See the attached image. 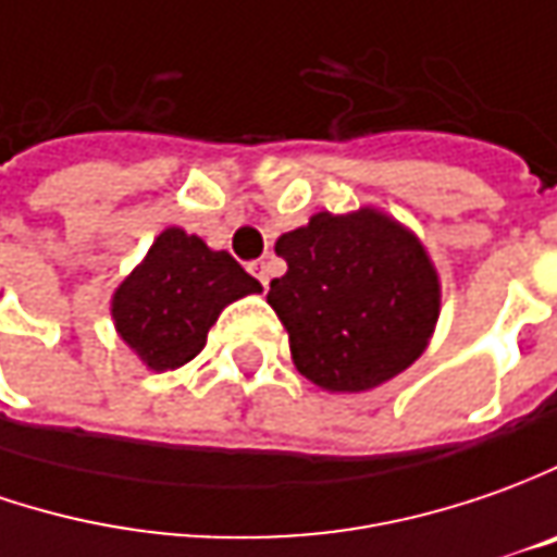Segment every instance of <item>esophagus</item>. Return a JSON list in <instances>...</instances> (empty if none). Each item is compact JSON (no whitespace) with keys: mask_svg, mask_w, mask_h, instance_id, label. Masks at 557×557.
Returning a JSON list of instances; mask_svg holds the SVG:
<instances>
[{"mask_svg":"<svg viewBox=\"0 0 557 557\" xmlns=\"http://www.w3.org/2000/svg\"><path fill=\"white\" fill-rule=\"evenodd\" d=\"M249 271H252V274H256V280H259L261 286L268 289V280H271V264H268L264 259L252 261V264H249Z\"/></svg>","mask_w":557,"mask_h":557,"instance_id":"obj_1","label":"esophagus"}]
</instances>
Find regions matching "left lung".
I'll return each mask as SVG.
<instances>
[{
    "label": "left lung",
    "instance_id": "left-lung-1",
    "mask_svg": "<svg viewBox=\"0 0 557 557\" xmlns=\"http://www.w3.org/2000/svg\"><path fill=\"white\" fill-rule=\"evenodd\" d=\"M271 280L298 373L326 392H370L425 351L441 289L422 243L382 212H317L277 240Z\"/></svg>",
    "mask_w": 557,
    "mask_h": 557
}]
</instances>
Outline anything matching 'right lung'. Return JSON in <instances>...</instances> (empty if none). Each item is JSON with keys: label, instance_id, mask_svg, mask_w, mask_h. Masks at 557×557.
Here are the masks:
<instances>
[{"label": "right lung", "instance_id": "right-lung-1", "mask_svg": "<svg viewBox=\"0 0 557 557\" xmlns=\"http://www.w3.org/2000/svg\"><path fill=\"white\" fill-rule=\"evenodd\" d=\"M249 293H261V283L227 252L169 227L116 289L113 320L128 348L163 373L200 355L221 308Z\"/></svg>", "mask_w": 557, "mask_h": 557}]
</instances>
